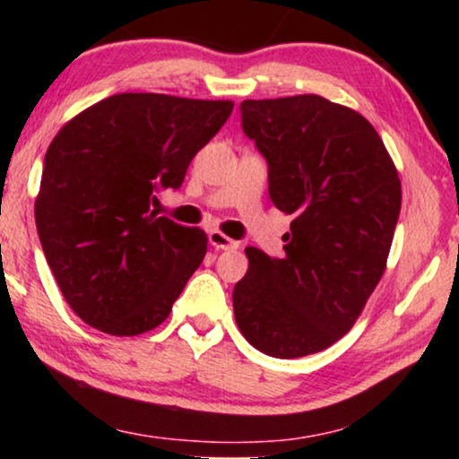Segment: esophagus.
Listing matches in <instances>:
<instances>
[{
    "instance_id": "34e87169",
    "label": "esophagus",
    "mask_w": 459,
    "mask_h": 459,
    "mask_svg": "<svg viewBox=\"0 0 459 459\" xmlns=\"http://www.w3.org/2000/svg\"><path fill=\"white\" fill-rule=\"evenodd\" d=\"M209 242H211V247H215L217 250H236L238 247H240V242L231 240V238H228L223 231H219V230L209 231Z\"/></svg>"
}]
</instances>
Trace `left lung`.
<instances>
[{"instance_id":"1","label":"left lung","mask_w":459,"mask_h":459,"mask_svg":"<svg viewBox=\"0 0 459 459\" xmlns=\"http://www.w3.org/2000/svg\"><path fill=\"white\" fill-rule=\"evenodd\" d=\"M240 112L267 160L272 203L292 223L281 259L244 250L236 324L265 355L317 353L353 328L385 273L399 173L368 118L322 96L244 100Z\"/></svg>"}]
</instances>
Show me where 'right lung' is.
I'll return each mask as SVG.
<instances>
[{
  "label": "right lung",
  "instance_id": "right-lung-1",
  "mask_svg": "<svg viewBox=\"0 0 459 459\" xmlns=\"http://www.w3.org/2000/svg\"><path fill=\"white\" fill-rule=\"evenodd\" d=\"M231 110L230 100L117 93L49 143L37 234L62 297L91 328L137 336L169 317L209 240L150 204L159 190H178Z\"/></svg>",
  "mask_w": 459,
  "mask_h": 459
}]
</instances>
